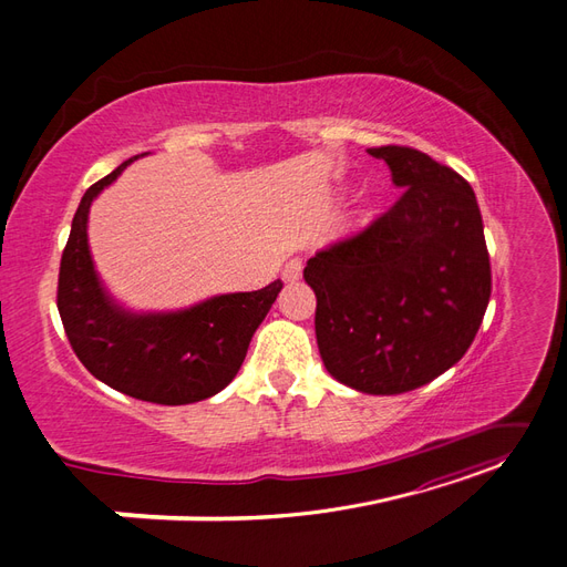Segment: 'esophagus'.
Masks as SVG:
<instances>
[{
	"label": "esophagus",
	"mask_w": 567,
	"mask_h": 567,
	"mask_svg": "<svg viewBox=\"0 0 567 567\" xmlns=\"http://www.w3.org/2000/svg\"><path fill=\"white\" fill-rule=\"evenodd\" d=\"M281 277L288 284H293V281H298L302 277V260H300V257H290V260L284 265Z\"/></svg>",
	"instance_id": "34e87169"
}]
</instances>
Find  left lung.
I'll return each mask as SVG.
<instances>
[{"instance_id":"1","label":"left lung","mask_w":567,"mask_h":567,"mask_svg":"<svg viewBox=\"0 0 567 567\" xmlns=\"http://www.w3.org/2000/svg\"><path fill=\"white\" fill-rule=\"evenodd\" d=\"M400 198L352 236L307 260L317 346L336 381L400 394L466 354L483 323L492 269L471 184L409 146L369 148Z\"/></svg>"}]
</instances>
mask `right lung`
<instances>
[{"label":"right lung","instance_id":"obj_1","mask_svg":"<svg viewBox=\"0 0 567 567\" xmlns=\"http://www.w3.org/2000/svg\"><path fill=\"white\" fill-rule=\"evenodd\" d=\"M136 161L117 165L84 192L61 255L56 305L73 352L94 379L153 404H192L227 388L281 281L205 300L175 315L136 317L115 307L92 265L87 215L94 196Z\"/></svg>","mask_w":567,"mask_h":567}]
</instances>
